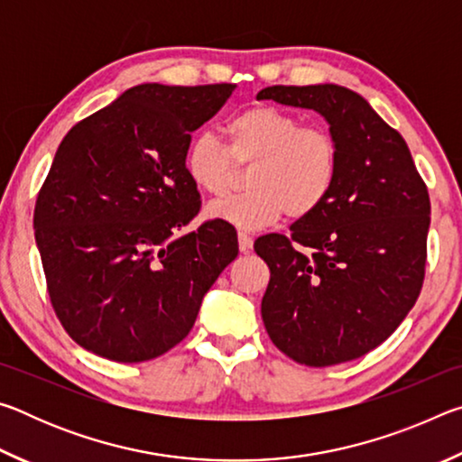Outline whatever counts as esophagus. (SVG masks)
<instances>
[{
	"mask_svg": "<svg viewBox=\"0 0 462 462\" xmlns=\"http://www.w3.org/2000/svg\"><path fill=\"white\" fill-rule=\"evenodd\" d=\"M238 248L240 253H250L253 250V238L246 232H238Z\"/></svg>",
	"mask_w": 462,
	"mask_h": 462,
	"instance_id": "obj_1",
	"label": "esophagus"
}]
</instances>
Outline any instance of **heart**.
<instances>
[{
  "instance_id": "b5f03b06",
  "label": "heart",
  "mask_w": 462,
  "mask_h": 462,
  "mask_svg": "<svg viewBox=\"0 0 462 462\" xmlns=\"http://www.w3.org/2000/svg\"><path fill=\"white\" fill-rule=\"evenodd\" d=\"M228 146L212 132H198L185 146V173L199 191L228 193L238 167L253 165L248 191L212 201L206 216L245 230H261L287 214H314L336 183L338 143L330 130L303 126L297 116L273 106H254L226 122Z\"/></svg>"
}]
</instances>
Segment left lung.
<instances>
[{
  "label": "left lung",
  "mask_w": 462,
  "mask_h": 462,
  "mask_svg": "<svg viewBox=\"0 0 462 462\" xmlns=\"http://www.w3.org/2000/svg\"><path fill=\"white\" fill-rule=\"evenodd\" d=\"M256 99L314 109L340 152L322 206L291 224L289 236L254 242L271 269L264 328L300 365L353 361L385 342L418 300L430 228L426 183L400 132L355 91L273 85Z\"/></svg>",
  "instance_id": "obj_1"
}]
</instances>
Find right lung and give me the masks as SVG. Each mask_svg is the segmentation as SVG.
I'll return each instance as SVG.
<instances>
[{
    "label": "right lung",
    "mask_w": 462,
    "mask_h": 462,
    "mask_svg": "<svg viewBox=\"0 0 462 462\" xmlns=\"http://www.w3.org/2000/svg\"><path fill=\"white\" fill-rule=\"evenodd\" d=\"M236 85H136L67 132L34 208L54 314L89 353L116 363L165 355L236 259L230 224L177 236L199 212L185 146Z\"/></svg>",
    "instance_id": "obj_1"
}]
</instances>
